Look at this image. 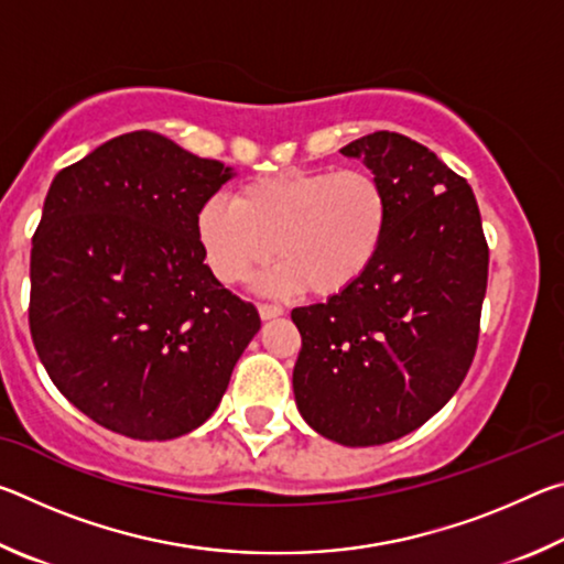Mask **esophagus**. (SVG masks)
Wrapping results in <instances>:
<instances>
[{"label":"esophagus","mask_w":564,"mask_h":564,"mask_svg":"<svg viewBox=\"0 0 564 564\" xmlns=\"http://www.w3.org/2000/svg\"><path fill=\"white\" fill-rule=\"evenodd\" d=\"M259 316H261L263 321L279 318V316H283V308H281V305H271V303H259Z\"/></svg>","instance_id":"34e87169"}]
</instances>
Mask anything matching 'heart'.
Wrapping results in <instances>:
<instances>
[{
    "label": "heart",
    "instance_id": "obj_1",
    "mask_svg": "<svg viewBox=\"0 0 564 564\" xmlns=\"http://www.w3.org/2000/svg\"><path fill=\"white\" fill-rule=\"evenodd\" d=\"M390 226V196L366 169L289 171L251 181L236 202L214 196L198 208L196 234L218 281H246L256 265L279 263L263 291L343 293L376 263Z\"/></svg>",
    "mask_w": 564,
    "mask_h": 564
}]
</instances>
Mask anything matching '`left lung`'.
<instances>
[{
    "mask_svg": "<svg viewBox=\"0 0 564 564\" xmlns=\"http://www.w3.org/2000/svg\"><path fill=\"white\" fill-rule=\"evenodd\" d=\"M340 154L383 181L390 226L358 283L293 308V395L313 431L366 447L413 433L460 388L480 333L488 243L473 188L427 147L376 131Z\"/></svg>",
    "mask_w": 564,
    "mask_h": 564,
    "instance_id": "1",
    "label": "left lung"
}]
</instances>
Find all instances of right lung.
<instances>
[{
    "mask_svg": "<svg viewBox=\"0 0 564 564\" xmlns=\"http://www.w3.org/2000/svg\"><path fill=\"white\" fill-rule=\"evenodd\" d=\"M228 178L221 161L131 131L52 181L32 238V340L59 393L113 433L171 441L206 423L261 328L196 234Z\"/></svg>",
    "mask_w": 564,
    "mask_h": 564,
    "instance_id": "obj_1",
    "label": "right lung"
}]
</instances>
